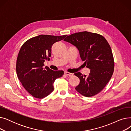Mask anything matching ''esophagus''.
Returning a JSON list of instances; mask_svg holds the SVG:
<instances>
[{
    "instance_id": "esophagus-1",
    "label": "esophagus",
    "mask_w": 131,
    "mask_h": 131,
    "mask_svg": "<svg viewBox=\"0 0 131 131\" xmlns=\"http://www.w3.org/2000/svg\"><path fill=\"white\" fill-rule=\"evenodd\" d=\"M64 74H65V75H67V76H72V75H73V73H71L67 72H65Z\"/></svg>"
}]
</instances>
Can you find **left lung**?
<instances>
[{
  "label": "left lung",
  "instance_id": "1",
  "mask_svg": "<svg viewBox=\"0 0 131 131\" xmlns=\"http://www.w3.org/2000/svg\"><path fill=\"white\" fill-rule=\"evenodd\" d=\"M64 40L78 48L85 66L90 70L88 76L80 72L74 74L80 81L75 90L86 97L99 93L111 80L114 70L113 52L107 41L99 34L87 31L73 33Z\"/></svg>",
  "mask_w": 131,
  "mask_h": 131
}]
</instances>
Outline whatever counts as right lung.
<instances>
[{
    "instance_id": "obj_1",
    "label": "right lung",
    "mask_w": 131,
    "mask_h": 131,
    "mask_svg": "<svg viewBox=\"0 0 131 131\" xmlns=\"http://www.w3.org/2000/svg\"><path fill=\"white\" fill-rule=\"evenodd\" d=\"M67 35H39L27 40L19 50L16 61L18 79L33 97L42 99L53 90V82L64 74L63 71H53L43 63L51 55L52 45Z\"/></svg>"
}]
</instances>
